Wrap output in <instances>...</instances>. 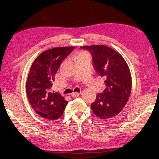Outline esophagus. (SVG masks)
<instances>
[{
  "instance_id": "34e87169",
  "label": "esophagus",
  "mask_w": 159,
  "mask_h": 159,
  "mask_svg": "<svg viewBox=\"0 0 159 159\" xmlns=\"http://www.w3.org/2000/svg\"><path fill=\"white\" fill-rule=\"evenodd\" d=\"M80 94V92H73V93L71 94V97H79Z\"/></svg>"
}]
</instances>
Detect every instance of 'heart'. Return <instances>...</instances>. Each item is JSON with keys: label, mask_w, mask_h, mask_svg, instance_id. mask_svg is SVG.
Segmentation results:
<instances>
[{"label": "heart", "mask_w": 159, "mask_h": 159, "mask_svg": "<svg viewBox=\"0 0 159 159\" xmlns=\"http://www.w3.org/2000/svg\"><path fill=\"white\" fill-rule=\"evenodd\" d=\"M89 57L88 54L87 53H85V52H81V53H80L77 56V59L81 58V57Z\"/></svg>", "instance_id": "b5f03b06"}]
</instances>
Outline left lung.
<instances>
[{"label": "left lung", "instance_id": "obj_1", "mask_svg": "<svg viewBox=\"0 0 159 159\" xmlns=\"http://www.w3.org/2000/svg\"><path fill=\"white\" fill-rule=\"evenodd\" d=\"M80 48L90 52L94 70L106 80L104 91L91 104L92 111L102 120L114 117L125 107L131 94L132 80L127 63L122 55L107 46Z\"/></svg>", "mask_w": 159, "mask_h": 159}]
</instances>
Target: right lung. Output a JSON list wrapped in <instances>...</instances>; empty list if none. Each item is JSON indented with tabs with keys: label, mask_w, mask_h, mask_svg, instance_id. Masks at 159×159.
Masks as SVG:
<instances>
[{
	"label": "right lung",
	"mask_w": 159,
	"mask_h": 159,
	"mask_svg": "<svg viewBox=\"0 0 159 159\" xmlns=\"http://www.w3.org/2000/svg\"><path fill=\"white\" fill-rule=\"evenodd\" d=\"M74 48L56 47L45 51L31 65L25 84L28 100L34 111L46 119H58L68 103L64 97L51 88L60 64Z\"/></svg>",
	"instance_id": "add662e5"
}]
</instances>
